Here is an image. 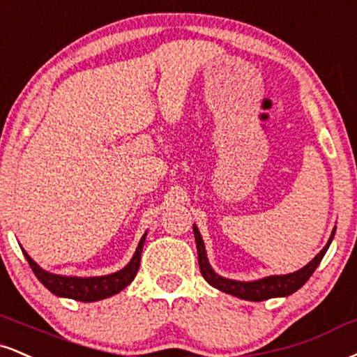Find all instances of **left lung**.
I'll list each match as a JSON object with an SVG mask.
<instances>
[{
    "label": "left lung",
    "instance_id": "1",
    "mask_svg": "<svg viewBox=\"0 0 357 357\" xmlns=\"http://www.w3.org/2000/svg\"><path fill=\"white\" fill-rule=\"evenodd\" d=\"M192 231H195V238H196L197 263H199L201 274H203V278L209 282V284L216 287V289L225 291L227 294H233V296H238V298L248 299V301H264V299L279 298V296H289L296 293L299 287L306 284V281L312 276V273L316 271V268L319 266L321 259H323L326 255V251H328L329 244L334 238V233H336V227L333 229V234H331L329 241L323 248V251H321L319 255L311 261V263L304 266L303 269H299V271L296 273L286 274V276H269L252 282L231 281V279L218 276L208 263V257H206V251H204V243L203 239H201L199 231H197L196 226H192Z\"/></svg>",
    "mask_w": 357,
    "mask_h": 357
}]
</instances>
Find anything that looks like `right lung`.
<instances>
[{"label": "right lung", "instance_id": "add662e5", "mask_svg": "<svg viewBox=\"0 0 357 357\" xmlns=\"http://www.w3.org/2000/svg\"><path fill=\"white\" fill-rule=\"evenodd\" d=\"M146 234L141 238L137 249L130 261V264L121 271L109 274V276H101V278H66V276H58V274L46 273L45 269H41L31 257L28 256V252L23 249V255L26 257L29 268L33 269V273L36 274V278L40 279L41 284L48 287L51 293L56 296H61V298H71L76 301L83 303H91V301H100V299L109 298V296L118 294L119 291L124 289L132 279L136 278L137 269H139L141 263V251H143Z\"/></svg>", "mask_w": 357, "mask_h": 357}]
</instances>
